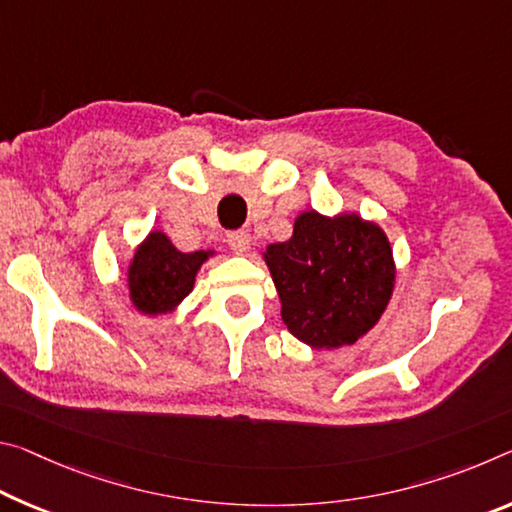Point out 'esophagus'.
<instances>
[{
    "label": "esophagus",
    "instance_id": "obj_1",
    "mask_svg": "<svg viewBox=\"0 0 512 512\" xmlns=\"http://www.w3.org/2000/svg\"><path fill=\"white\" fill-rule=\"evenodd\" d=\"M227 246H230L234 253H246V250L250 248V234L246 230H232L227 232Z\"/></svg>",
    "mask_w": 512,
    "mask_h": 512
}]
</instances>
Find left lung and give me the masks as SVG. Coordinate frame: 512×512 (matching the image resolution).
Listing matches in <instances>:
<instances>
[{"mask_svg": "<svg viewBox=\"0 0 512 512\" xmlns=\"http://www.w3.org/2000/svg\"><path fill=\"white\" fill-rule=\"evenodd\" d=\"M282 321L300 342L337 348L358 342L385 312L394 259L385 232L360 216L305 212L294 237L266 248Z\"/></svg>", "mask_w": 512, "mask_h": 512, "instance_id": "8db88e82", "label": "left lung"}]
</instances>
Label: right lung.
I'll return each instance as SVG.
<instances>
[{"label":"right lung","mask_w":512,"mask_h":512,"mask_svg":"<svg viewBox=\"0 0 512 512\" xmlns=\"http://www.w3.org/2000/svg\"><path fill=\"white\" fill-rule=\"evenodd\" d=\"M207 250L180 253L166 234L152 232L129 264V298L143 314H164L189 296Z\"/></svg>","instance_id":"add662e5"}]
</instances>
